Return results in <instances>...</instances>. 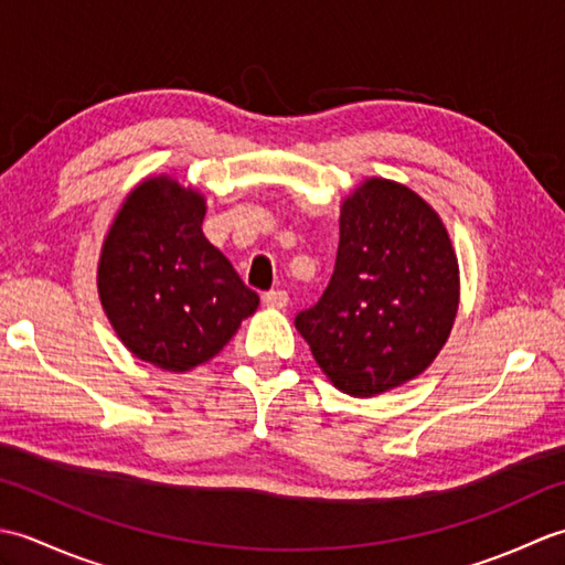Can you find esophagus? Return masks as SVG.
I'll list each match as a JSON object with an SVG mask.
<instances>
[{
  "instance_id": "esophagus-1",
  "label": "esophagus",
  "mask_w": 565,
  "mask_h": 565,
  "mask_svg": "<svg viewBox=\"0 0 565 565\" xmlns=\"http://www.w3.org/2000/svg\"><path fill=\"white\" fill-rule=\"evenodd\" d=\"M262 303L267 306V308H286L289 306V294L286 291H267L262 296Z\"/></svg>"
}]
</instances>
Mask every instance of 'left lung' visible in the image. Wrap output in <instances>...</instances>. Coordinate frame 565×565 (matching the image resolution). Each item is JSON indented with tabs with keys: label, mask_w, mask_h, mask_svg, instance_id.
<instances>
[{
	"label": "left lung",
	"mask_w": 565,
	"mask_h": 565,
	"mask_svg": "<svg viewBox=\"0 0 565 565\" xmlns=\"http://www.w3.org/2000/svg\"><path fill=\"white\" fill-rule=\"evenodd\" d=\"M456 308L459 262L437 211L374 177L344 199L332 279L296 330L334 386L371 398L435 362Z\"/></svg>",
	"instance_id": "obj_1"
}]
</instances>
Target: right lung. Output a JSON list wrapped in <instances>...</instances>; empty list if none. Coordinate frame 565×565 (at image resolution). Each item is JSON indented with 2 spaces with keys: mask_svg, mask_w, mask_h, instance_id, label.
I'll return each instance as SVG.
<instances>
[{
  "mask_svg": "<svg viewBox=\"0 0 565 565\" xmlns=\"http://www.w3.org/2000/svg\"><path fill=\"white\" fill-rule=\"evenodd\" d=\"M203 215L199 191L150 177L124 201L99 259V298L116 334L142 362L174 374L218 354L259 306L203 235Z\"/></svg>",
  "mask_w": 565,
  "mask_h": 565,
  "instance_id": "obj_1",
  "label": "right lung"
}]
</instances>
